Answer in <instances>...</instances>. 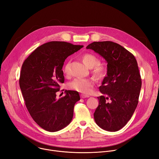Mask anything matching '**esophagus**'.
Listing matches in <instances>:
<instances>
[{
    "mask_svg": "<svg viewBox=\"0 0 159 159\" xmlns=\"http://www.w3.org/2000/svg\"><path fill=\"white\" fill-rule=\"evenodd\" d=\"M89 96L87 95H85V94H81V98H89Z\"/></svg>",
    "mask_w": 159,
    "mask_h": 159,
    "instance_id": "obj_1",
    "label": "esophagus"
}]
</instances>
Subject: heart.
<instances>
[{
  "label": "heart",
  "instance_id": "heart-1",
  "mask_svg": "<svg viewBox=\"0 0 159 159\" xmlns=\"http://www.w3.org/2000/svg\"><path fill=\"white\" fill-rule=\"evenodd\" d=\"M81 60L84 65L88 68H92V73L97 79H102L104 78L107 69L104 65L99 64V60L96 55L86 53L81 57ZM69 65L67 64L64 67L65 73L68 72ZM70 89L81 92L82 94H89L92 92L94 88V81L89 78H77L73 80L69 84Z\"/></svg>",
  "mask_w": 159,
  "mask_h": 159
}]
</instances>
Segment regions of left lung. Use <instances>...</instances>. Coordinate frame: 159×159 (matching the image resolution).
Returning a JSON list of instances; mask_svg holds the SVG:
<instances>
[{"label": "left lung", "mask_w": 159, "mask_h": 159, "mask_svg": "<svg viewBox=\"0 0 159 159\" xmlns=\"http://www.w3.org/2000/svg\"><path fill=\"white\" fill-rule=\"evenodd\" d=\"M86 48L94 51L107 63V76L99 87L102 95L98 97L94 120L106 131L117 132L131 119L139 102L142 81L137 60L113 42H94Z\"/></svg>", "instance_id": "left-lung-1"}]
</instances>
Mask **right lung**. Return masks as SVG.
I'll return each mask as SVG.
<instances>
[{
    "label": "right lung",
    "mask_w": 159,
    "mask_h": 159,
    "mask_svg": "<svg viewBox=\"0 0 159 159\" xmlns=\"http://www.w3.org/2000/svg\"><path fill=\"white\" fill-rule=\"evenodd\" d=\"M83 47L49 42L36 49L22 64L19 85L25 106L33 120L46 131H59L72 119L74 105L80 99L78 92L65 90V96L58 99L56 93L64 83L65 59Z\"/></svg>",
    "instance_id": "obj_1"
}]
</instances>
